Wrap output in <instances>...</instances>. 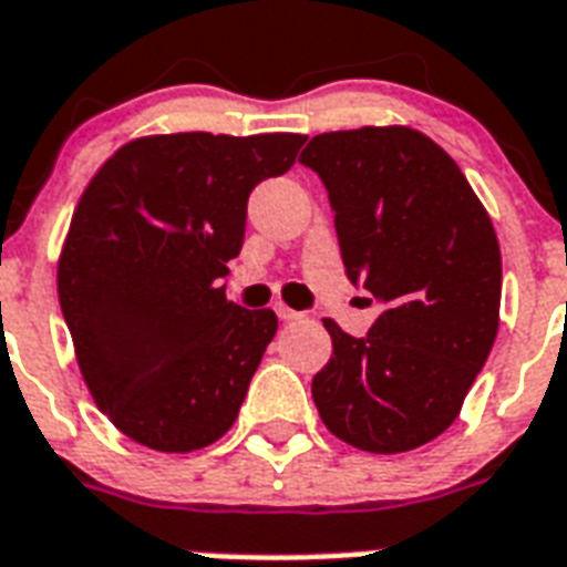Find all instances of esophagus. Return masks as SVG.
Returning a JSON list of instances; mask_svg holds the SVG:
<instances>
[{"label":"esophagus","instance_id":"obj_1","mask_svg":"<svg viewBox=\"0 0 567 567\" xmlns=\"http://www.w3.org/2000/svg\"><path fill=\"white\" fill-rule=\"evenodd\" d=\"M275 313H278L284 322H296V319H301V316H305V313H298V310H292V307H287V305H275Z\"/></svg>","mask_w":567,"mask_h":567}]
</instances>
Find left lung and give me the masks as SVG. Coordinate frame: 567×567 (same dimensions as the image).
I'll use <instances>...</instances> for the list:
<instances>
[{
  "label": "left lung",
  "instance_id": "1",
  "mask_svg": "<svg viewBox=\"0 0 567 567\" xmlns=\"http://www.w3.org/2000/svg\"><path fill=\"white\" fill-rule=\"evenodd\" d=\"M298 162L328 192L346 275L384 307L363 337L324 319L319 416L358 450H416L458 416L497 337L494 224L450 153L408 126L322 133Z\"/></svg>",
  "mask_w": 567,
  "mask_h": 567
}]
</instances>
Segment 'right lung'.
Wrapping results in <instances>:
<instances>
[{
    "mask_svg": "<svg viewBox=\"0 0 567 567\" xmlns=\"http://www.w3.org/2000/svg\"><path fill=\"white\" fill-rule=\"evenodd\" d=\"M307 135H151L96 171L70 221L59 301L96 408L133 441L192 452L221 437L278 331L227 301L248 197Z\"/></svg>",
    "mask_w": 567,
    "mask_h": 567,
    "instance_id": "1",
    "label": "right lung"
}]
</instances>
